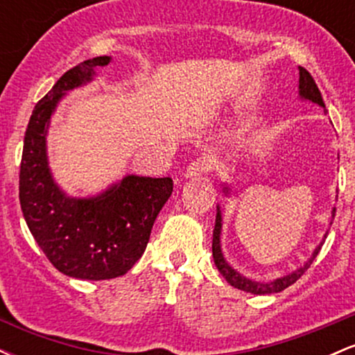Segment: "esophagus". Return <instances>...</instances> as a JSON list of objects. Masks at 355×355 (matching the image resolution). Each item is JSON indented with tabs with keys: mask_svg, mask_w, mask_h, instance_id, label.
<instances>
[{
	"mask_svg": "<svg viewBox=\"0 0 355 355\" xmlns=\"http://www.w3.org/2000/svg\"><path fill=\"white\" fill-rule=\"evenodd\" d=\"M211 170V164L209 160H207L205 157H200L197 158V160H193L191 164L187 166V172H185V177L187 178H193V177H202L203 173L210 172Z\"/></svg>",
	"mask_w": 355,
	"mask_h": 355,
	"instance_id": "obj_1",
	"label": "esophagus"
}]
</instances>
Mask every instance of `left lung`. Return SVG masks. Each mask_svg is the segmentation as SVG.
<instances>
[{
	"mask_svg": "<svg viewBox=\"0 0 355 355\" xmlns=\"http://www.w3.org/2000/svg\"><path fill=\"white\" fill-rule=\"evenodd\" d=\"M299 89H300V96L305 100H311L313 103L320 105V107L325 108L324 105V100H322V95H320V89L319 87L315 85V80L312 78V75L309 73L305 68L299 67ZM334 215H336V210L332 211V218H331V225L334 222ZM220 232H222V215H220V209L217 210V217H215V229H214V240H211V254H214V262L215 266H217L218 272L225 277V280L229 282L232 287L235 288H240V291H245V292H250V294H259V295H263V294H275V292H282L284 288L291 287L292 284H295L297 280L300 279L305 274V270H307L309 267H311V263L313 262V259H315L317 254L320 252V247L322 243L325 242V240H322L320 245L313 250V254L311 259L305 262L304 267L297 268L295 272H292V274L285 275V277H280V279L274 280V282H255V280H250V279H245L243 275H240L239 272H235L234 268H232L229 263L225 262V259H223L222 255V248H220ZM324 239H327V234L324 235Z\"/></svg>",
	"mask_w": 355,
	"mask_h": 355,
	"instance_id": "1",
	"label": "left lung"
}]
</instances>
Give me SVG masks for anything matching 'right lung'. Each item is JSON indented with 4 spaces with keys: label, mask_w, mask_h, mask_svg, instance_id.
Masks as SVG:
<instances>
[{
    "label": "right lung",
    "mask_w": 355,
    "mask_h": 355,
    "mask_svg": "<svg viewBox=\"0 0 355 355\" xmlns=\"http://www.w3.org/2000/svg\"><path fill=\"white\" fill-rule=\"evenodd\" d=\"M96 56L63 73L36 103L24 133L19 165V203L26 225L43 254L61 274L105 280L126 274L152 234L158 211L173 191L170 177L128 175L93 198L67 197L53 182L46 158V130L61 96L110 63Z\"/></svg>",
    "instance_id": "right-lung-1"
}]
</instances>
